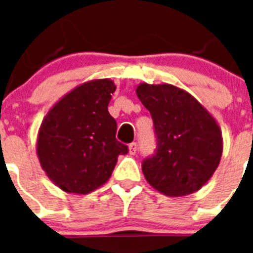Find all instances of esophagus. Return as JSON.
<instances>
[{"label":"esophagus","instance_id":"34e87169","mask_svg":"<svg viewBox=\"0 0 253 253\" xmlns=\"http://www.w3.org/2000/svg\"><path fill=\"white\" fill-rule=\"evenodd\" d=\"M129 154H131V156H133V154H135L137 153V149H138V147H137V143H130V144H129Z\"/></svg>","mask_w":253,"mask_h":253}]
</instances>
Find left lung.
<instances>
[{"mask_svg": "<svg viewBox=\"0 0 253 253\" xmlns=\"http://www.w3.org/2000/svg\"><path fill=\"white\" fill-rule=\"evenodd\" d=\"M157 137L156 153L143 161V173L153 189L172 198L202 189L218 169L222 130L214 116L193 95L169 84L137 86Z\"/></svg>", "mask_w": 253, "mask_h": 253, "instance_id": "obj_1", "label": "left lung"}]
</instances>
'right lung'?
<instances>
[{
    "mask_svg": "<svg viewBox=\"0 0 253 253\" xmlns=\"http://www.w3.org/2000/svg\"><path fill=\"white\" fill-rule=\"evenodd\" d=\"M116 86L92 80L58 100L44 116L37 154L46 176L66 193L90 194L110 178L128 147L115 138L116 122L107 105Z\"/></svg>",
    "mask_w": 253,
    "mask_h": 253,
    "instance_id": "add662e5",
    "label": "right lung"
}]
</instances>
